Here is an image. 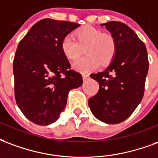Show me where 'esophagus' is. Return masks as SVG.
<instances>
[{
  "label": "esophagus",
  "instance_id": "34e87169",
  "mask_svg": "<svg viewBox=\"0 0 158 158\" xmlns=\"http://www.w3.org/2000/svg\"><path fill=\"white\" fill-rule=\"evenodd\" d=\"M82 77H83V79H84V81L87 80V79L89 78V76L88 74H82Z\"/></svg>",
  "mask_w": 158,
  "mask_h": 158
}]
</instances>
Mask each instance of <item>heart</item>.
<instances>
[{"instance_id":"obj_1","label":"heart","mask_w":158,"mask_h":158,"mask_svg":"<svg viewBox=\"0 0 158 158\" xmlns=\"http://www.w3.org/2000/svg\"><path fill=\"white\" fill-rule=\"evenodd\" d=\"M85 48L86 55L73 64V69L81 73H90L101 63L106 64L115 56L116 45L111 35L103 33L100 29L86 26L75 32V38L66 36L61 42L64 55L69 60H75Z\"/></svg>"}]
</instances>
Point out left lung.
Instances as JSON below:
<instances>
[{"instance_id":"1","label":"left lung","mask_w":158,"mask_h":158,"mask_svg":"<svg viewBox=\"0 0 158 158\" xmlns=\"http://www.w3.org/2000/svg\"><path fill=\"white\" fill-rule=\"evenodd\" d=\"M100 26L114 37L116 50L106 69L90 74L100 89L89 100V106L100 121L118 124L127 120L142 100L149 67L148 52L144 43L125 23L111 21Z\"/></svg>"}]
</instances>
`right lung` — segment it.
Masks as SVG:
<instances>
[{"instance_id": "add662e5", "label": "right lung", "mask_w": 158, "mask_h": 158, "mask_svg": "<svg viewBox=\"0 0 158 158\" xmlns=\"http://www.w3.org/2000/svg\"><path fill=\"white\" fill-rule=\"evenodd\" d=\"M79 24L45 18L21 40L14 57L15 98L21 111L39 126L58 120L68 94L83 84L82 75L70 70L61 49L64 37Z\"/></svg>"}]
</instances>
